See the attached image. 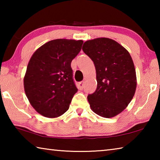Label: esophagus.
<instances>
[{"label":"esophagus","mask_w":160,"mask_h":160,"mask_svg":"<svg viewBox=\"0 0 160 160\" xmlns=\"http://www.w3.org/2000/svg\"><path fill=\"white\" fill-rule=\"evenodd\" d=\"M84 86H85V82H84V81L80 82L79 84H78V88H79L80 90H82L84 88Z\"/></svg>","instance_id":"esophagus-1"}]
</instances>
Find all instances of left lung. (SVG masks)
Instances as JSON below:
<instances>
[{"label": "left lung", "mask_w": 160, "mask_h": 160, "mask_svg": "<svg viewBox=\"0 0 160 160\" xmlns=\"http://www.w3.org/2000/svg\"><path fill=\"white\" fill-rule=\"evenodd\" d=\"M82 51L94 62L97 87L88 94L91 109L97 115L112 118L122 112L133 97L136 74L128 51L109 38L84 43Z\"/></svg>", "instance_id": "obj_1"}]
</instances>
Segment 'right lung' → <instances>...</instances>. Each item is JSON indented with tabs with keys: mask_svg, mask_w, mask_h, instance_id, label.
<instances>
[{
	"mask_svg": "<svg viewBox=\"0 0 160 160\" xmlns=\"http://www.w3.org/2000/svg\"><path fill=\"white\" fill-rule=\"evenodd\" d=\"M82 44V40H51L32 55L24 78V88L31 105L41 115L56 118L69 109L78 92L70 64Z\"/></svg>",
	"mask_w": 160,
	"mask_h": 160,
	"instance_id": "add662e5",
	"label": "right lung"
}]
</instances>
